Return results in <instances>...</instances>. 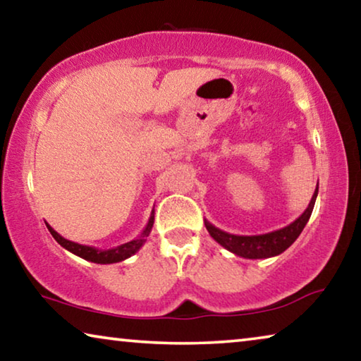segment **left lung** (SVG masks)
<instances>
[{
	"instance_id": "8db88e82",
	"label": "left lung",
	"mask_w": 361,
	"mask_h": 361,
	"mask_svg": "<svg viewBox=\"0 0 361 361\" xmlns=\"http://www.w3.org/2000/svg\"><path fill=\"white\" fill-rule=\"evenodd\" d=\"M317 194H319V183H317L315 192L312 195V199H310L309 207L305 209L302 215L298 219H295L291 224L285 226V228L267 232V234H259V235L229 234V232L218 229L216 226H213L210 221H207V219H205V228L213 239H215L219 245L224 247L226 250H229L231 253L242 256V258H247V259L272 258V256L283 253L285 250L298 239L299 234H301L304 226L307 224L310 215H312Z\"/></svg>"
}]
</instances>
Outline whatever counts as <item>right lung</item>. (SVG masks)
Listing matches in <instances>:
<instances>
[{
  "label": "right lung",
  "mask_w": 361,
  "mask_h": 361,
  "mask_svg": "<svg viewBox=\"0 0 361 361\" xmlns=\"http://www.w3.org/2000/svg\"><path fill=\"white\" fill-rule=\"evenodd\" d=\"M152 224H154V210L151 212L148 224L145 226L142 234H140L137 239H133V240L127 242V243H122V245H119V247L100 250V248H95V247L81 245V243H76V242H71L68 239H65V237L60 235L57 231H54L51 226L46 223L47 229L52 234L54 239H56L65 250H68L70 253L76 255V256H79V258H82L85 261L97 262V264H113V262H121V261H124L127 258H130L132 255H135L138 250L143 247V243L146 242V237L149 235V232L152 229Z\"/></svg>",
  "instance_id": "add662e5"
}]
</instances>
